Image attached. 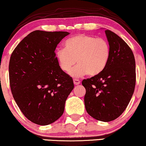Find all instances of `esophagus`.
<instances>
[{"label":"esophagus","instance_id":"obj_1","mask_svg":"<svg viewBox=\"0 0 146 146\" xmlns=\"http://www.w3.org/2000/svg\"><path fill=\"white\" fill-rule=\"evenodd\" d=\"M73 83H74L75 85H79V84H80V81H79V79H73Z\"/></svg>","mask_w":146,"mask_h":146}]
</instances>
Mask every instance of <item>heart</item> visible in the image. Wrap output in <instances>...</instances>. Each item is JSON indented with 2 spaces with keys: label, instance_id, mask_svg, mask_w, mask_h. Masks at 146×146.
Returning <instances> with one entry per match:
<instances>
[{
  "label": "heart",
  "instance_id": "heart-1",
  "mask_svg": "<svg viewBox=\"0 0 146 146\" xmlns=\"http://www.w3.org/2000/svg\"><path fill=\"white\" fill-rule=\"evenodd\" d=\"M64 49L58 50L56 57L62 71L70 72L72 77H79L88 73L94 76L100 73L109 61L110 44L103 38L79 34L69 38L64 43Z\"/></svg>",
  "mask_w": 146,
  "mask_h": 146
}]
</instances>
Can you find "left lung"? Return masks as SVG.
Listing matches in <instances>:
<instances>
[{
  "label": "left lung",
  "instance_id": "obj_1",
  "mask_svg": "<svg viewBox=\"0 0 146 146\" xmlns=\"http://www.w3.org/2000/svg\"><path fill=\"white\" fill-rule=\"evenodd\" d=\"M110 57L100 73L84 79L86 111L98 121L109 122L125 111L133 94L136 82L133 53L122 38L105 30Z\"/></svg>",
  "mask_w": 146,
  "mask_h": 146
}]
</instances>
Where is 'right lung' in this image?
Here are the masks:
<instances>
[{"instance_id":"1","label":"right lung","mask_w":146,"mask_h":146,"mask_svg":"<svg viewBox=\"0 0 146 146\" xmlns=\"http://www.w3.org/2000/svg\"><path fill=\"white\" fill-rule=\"evenodd\" d=\"M67 32L36 30L12 52L9 82L14 100L27 119L40 125L54 123L64 112L73 79L60 69L54 51Z\"/></svg>"}]
</instances>
